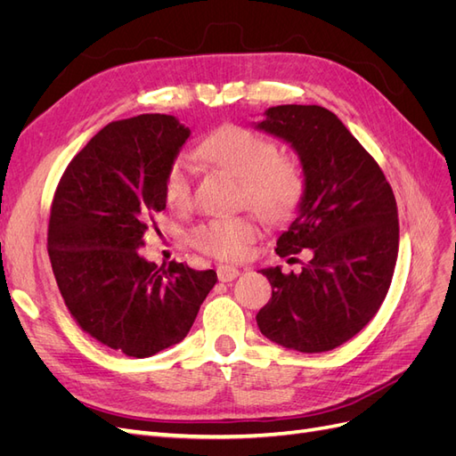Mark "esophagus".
I'll return each instance as SVG.
<instances>
[{"instance_id":"obj_1","label":"esophagus","mask_w":456,"mask_h":456,"mask_svg":"<svg viewBox=\"0 0 456 456\" xmlns=\"http://www.w3.org/2000/svg\"><path fill=\"white\" fill-rule=\"evenodd\" d=\"M240 275V270L238 268H233V266H226V265H220L218 268H216V278L220 280V281H224V283H228V281H233Z\"/></svg>"}]
</instances>
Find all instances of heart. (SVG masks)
I'll list each match as a JSON object with an SVG mask.
<instances>
[{"label":"heart","instance_id":"b5f03b06","mask_svg":"<svg viewBox=\"0 0 456 456\" xmlns=\"http://www.w3.org/2000/svg\"><path fill=\"white\" fill-rule=\"evenodd\" d=\"M194 158L241 181L240 200L268 223L291 216L306 190L298 159L280 154L270 136L241 126H223L196 146ZM194 194V171L186 158H176L165 173L163 196L173 209L184 211ZM258 238L253 215L209 218L188 233L190 245L216 260H241Z\"/></svg>","mask_w":456,"mask_h":456}]
</instances>
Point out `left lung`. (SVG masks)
<instances>
[{"mask_svg": "<svg viewBox=\"0 0 456 456\" xmlns=\"http://www.w3.org/2000/svg\"><path fill=\"white\" fill-rule=\"evenodd\" d=\"M258 127L291 142L306 176L300 213L275 253L312 251L300 273L262 270L272 298L256 314L258 329L297 352L333 350L375 317L390 289L399 247L392 186L327 108L273 106Z\"/></svg>", "mask_w": 456, "mask_h": 456, "instance_id": "1", "label": "left lung"}]
</instances>
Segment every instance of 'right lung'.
Instances as JSON below:
<instances>
[{
    "label": "right lung",
    "instance_id": "obj_1",
    "mask_svg": "<svg viewBox=\"0 0 456 456\" xmlns=\"http://www.w3.org/2000/svg\"><path fill=\"white\" fill-rule=\"evenodd\" d=\"M188 136L165 114L110 123L68 163L53 198L47 253L64 305L81 330L129 357L181 342L216 283L215 270L141 255Z\"/></svg>",
    "mask_w": 456,
    "mask_h": 456
}]
</instances>
